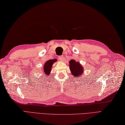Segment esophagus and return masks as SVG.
Here are the masks:
<instances>
[{
  "label": "esophagus",
  "instance_id": "esophagus-1",
  "mask_svg": "<svg viewBox=\"0 0 125 125\" xmlns=\"http://www.w3.org/2000/svg\"><path fill=\"white\" fill-rule=\"evenodd\" d=\"M63 56H58V58H59V59L60 60V61H62V60L63 59Z\"/></svg>",
  "mask_w": 125,
  "mask_h": 125
}]
</instances>
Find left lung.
Returning a JSON list of instances; mask_svg holds the SVG:
<instances>
[{"label": "left lung", "mask_w": 125, "mask_h": 125, "mask_svg": "<svg viewBox=\"0 0 125 125\" xmlns=\"http://www.w3.org/2000/svg\"><path fill=\"white\" fill-rule=\"evenodd\" d=\"M69 68L72 75L76 78L77 77H80L84 72L83 67L79 62H76L74 59L69 61Z\"/></svg>", "instance_id": "obj_1"}]
</instances>
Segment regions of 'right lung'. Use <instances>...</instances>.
Instances as JSON below:
<instances>
[{
	"instance_id": "right-lung-1",
	"label": "right lung",
	"mask_w": 125,
	"mask_h": 125,
	"mask_svg": "<svg viewBox=\"0 0 125 125\" xmlns=\"http://www.w3.org/2000/svg\"><path fill=\"white\" fill-rule=\"evenodd\" d=\"M57 62L56 59H50L49 61L46 62L44 64V67H43V73L45 74V75L48 76L50 73V72L52 70V67L53 66V64Z\"/></svg>"
}]
</instances>
